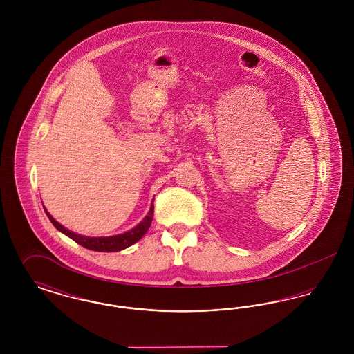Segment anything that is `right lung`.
<instances>
[{
  "instance_id": "1",
  "label": "right lung",
  "mask_w": 354,
  "mask_h": 354,
  "mask_svg": "<svg viewBox=\"0 0 354 354\" xmlns=\"http://www.w3.org/2000/svg\"><path fill=\"white\" fill-rule=\"evenodd\" d=\"M44 209H45L49 220L53 223V225L59 232H62L64 235L68 236L70 239H73L75 243H78L80 245H82L84 248L91 250V251H98V252H119V251L133 245L138 240H140L143 235L149 231V228L151 225L152 216H153V204H151L150 211L147 212V215L143 218V220L138 225H135L134 228H131L130 231L115 236L90 237V236H84L81 235V234H75L73 231H68V228H65L62 224H59L57 220L51 216L45 207H44Z\"/></svg>"
}]
</instances>
